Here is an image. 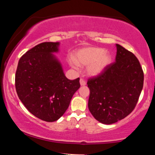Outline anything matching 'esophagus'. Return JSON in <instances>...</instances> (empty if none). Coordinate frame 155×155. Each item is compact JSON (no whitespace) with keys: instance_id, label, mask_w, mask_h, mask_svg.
Returning <instances> with one entry per match:
<instances>
[{"instance_id":"obj_1","label":"esophagus","mask_w":155,"mask_h":155,"mask_svg":"<svg viewBox=\"0 0 155 155\" xmlns=\"http://www.w3.org/2000/svg\"><path fill=\"white\" fill-rule=\"evenodd\" d=\"M80 84H81V86H84V85L86 84V81H85L84 79H82V78L80 79Z\"/></svg>"}]
</instances>
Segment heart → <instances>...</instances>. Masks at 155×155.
<instances>
[{
	"label": "heart",
	"mask_w": 155,
	"mask_h": 155,
	"mask_svg": "<svg viewBox=\"0 0 155 155\" xmlns=\"http://www.w3.org/2000/svg\"><path fill=\"white\" fill-rule=\"evenodd\" d=\"M111 61V56L106 49L100 47H87L79 49L75 54V60H70L69 63L76 68L88 65L87 71L89 75L97 76L107 68Z\"/></svg>",
	"instance_id": "1"
}]
</instances>
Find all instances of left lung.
Listing matches in <instances>:
<instances>
[{
    "mask_svg": "<svg viewBox=\"0 0 155 155\" xmlns=\"http://www.w3.org/2000/svg\"><path fill=\"white\" fill-rule=\"evenodd\" d=\"M115 62L87 81L88 108L103 124L115 123L136 107L143 85V71L137 58L120 44Z\"/></svg>",
    "mask_w": 155,
    "mask_h": 155,
    "instance_id": "1",
    "label": "left lung"
}]
</instances>
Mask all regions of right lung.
<instances>
[{"label": "right lung", "mask_w": 155, "mask_h": 155, "mask_svg": "<svg viewBox=\"0 0 155 155\" xmlns=\"http://www.w3.org/2000/svg\"><path fill=\"white\" fill-rule=\"evenodd\" d=\"M59 42H44L21 57L15 74L19 100L32 114L54 122L64 114L73 95L80 87L79 78L65 77L61 64L52 54Z\"/></svg>", "instance_id": "add662e5"}]
</instances>
